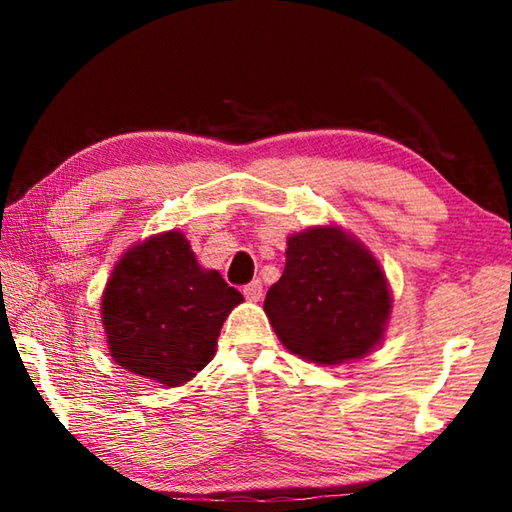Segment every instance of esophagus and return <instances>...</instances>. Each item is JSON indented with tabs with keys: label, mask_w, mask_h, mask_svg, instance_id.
I'll use <instances>...</instances> for the list:
<instances>
[{
	"label": "esophagus",
	"mask_w": 512,
	"mask_h": 512,
	"mask_svg": "<svg viewBox=\"0 0 512 512\" xmlns=\"http://www.w3.org/2000/svg\"><path fill=\"white\" fill-rule=\"evenodd\" d=\"M244 296H246V300H250V302H257L259 298L264 296V289H262V282L259 280H253V282H248L246 287H244Z\"/></svg>",
	"instance_id": "esophagus-1"
}]
</instances>
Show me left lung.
Instances as JSON below:
<instances>
[{"instance_id":"8db88e82","label":"left lung","mask_w":512,"mask_h":512,"mask_svg":"<svg viewBox=\"0 0 512 512\" xmlns=\"http://www.w3.org/2000/svg\"><path fill=\"white\" fill-rule=\"evenodd\" d=\"M275 334L298 357L336 366L384 336L391 291L377 259L339 228L289 237L287 266L266 293Z\"/></svg>"}]
</instances>
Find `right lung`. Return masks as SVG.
<instances>
[{
	"mask_svg": "<svg viewBox=\"0 0 512 512\" xmlns=\"http://www.w3.org/2000/svg\"><path fill=\"white\" fill-rule=\"evenodd\" d=\"M244 296L198 266L178 230L121 257L101 300L110 354L121 368L180 386L216 352L223 320Z\"/></svg>",
	"mask_w": 512,
	"mask_h": 512,
	"instance_id": "add662e5",
	"label": "right lung"
}]
</instances>
